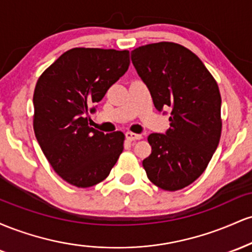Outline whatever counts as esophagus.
I'll list each match as a JSON object with an SVG mask.
<instances>
[{
	"mask_svg": "<svg viewBox=\"0 0 252 252\" xmlns=\"http://www.w3.org/2000/svg\"><path fill=\"white\" fill-rule=\"evenodd\" d=\"M126 138L128 141H136V140H141L142 138V135H138V134H134V132H126Z\"/></svg>",
	"mask_w": 252,
	"mask_h": 252,
	"instance_id": "1",
	"label": "esophagus"
}]
</instances>
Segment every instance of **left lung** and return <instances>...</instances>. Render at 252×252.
<instances>
[{"mask_svg":"<svg viewBox=\"0 0 252 252\" xmlns=\"http://www.w3.org/2000/svg\"><path fill=\"white\" fill-rule=\"evenodd\" d=\"M131 62L155 108L170 110L166 134L148 136L152 154L143 168L160 189H181L204 173L220 140L218 84L201 60L179 43L141 46L131 51Z\"/></svg>","mask_w":252,"mask_h":252,"instance_id":"left-lung-1","label":"left lung"}]
</instances>
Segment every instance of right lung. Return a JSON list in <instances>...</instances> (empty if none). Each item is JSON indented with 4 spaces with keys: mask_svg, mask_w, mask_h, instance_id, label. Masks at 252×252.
<instances>
[{
    "mask_svg": "<svg viewBox=\"0 0 252 252\" xmlns=\"http://www.w3.org/2000/svg\"><path fill=\"white\" fill-rule=\"evenodd\" d=\"M129 51L72 48L40 76L34 90V132L53 169L73 186L103 181L123 150L124 134L89 126V112L128 71Z\"/></svg>",
    "mask_w": 252,
    "mask_h": 252,
    "instance_id": "add662e5",
    "label": "right lung"
}]
</instances>
